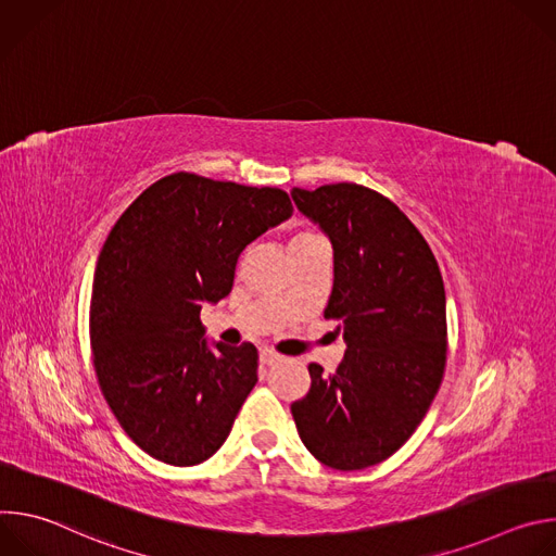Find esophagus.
<instances>
[{"label":"esophagus","mask_w":556,"mask_h":556,"mask_svg":"<svg viewBox=\"0 0 556 556\" xmlns=\"http://www.w3.org/2000/svg\"><path fill=\"white\" fill-rule=\"evenodd\" d=\"M260 361H262V365L270 367V365L279 363V361H281V356H279L277 352H273V350H262V352H260Z\"/></svg>","instance_id":"obj_1"}]
</instances>
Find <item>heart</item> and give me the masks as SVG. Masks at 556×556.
<instances>
[{"mask_svg":"<svg viewBox=\"0 0 556 556\" xmlns=\"http://www.w3.org/2000/svg\"><path fill=\"white\" fill-rule=\"evenodd\" d=\"M309 237H316V232H312V230H299L294 237H292V242H301V240H309Z\"/></svg>","mask_w":556,"mask_h":556,"instance_id":"b5f03b06","label":"heart"}]
</instances>
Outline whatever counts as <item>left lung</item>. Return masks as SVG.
<instances>
[{
  "label": "left lung",
  "mask_w": 556,
  "mask_h": 556,
  "mask_svg": "<svg viewBox=\"0 0 556 556\" xmlns=\"http://www.w3.org/2000/svg\"><path fill=\"white\" fill-rule=\"evenodd\" d=\"M296 208L334 249L326 319L348 345L334 374L309 363L292 403L305 448L330 468L361 470L399 451L427 416L446 365V299L438 262L389 198L354 182L292 189Z\"/></svg>",
  "instance_id": "8db88e82"
}]
</instances>
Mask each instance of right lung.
Wrapping results in <instances>:
<instances>
[{
  "instance_id": "1",
  "label": "right lung",
  "mask_w": 556,
  "mask_h": 556,
  "mask_svg": "<svg viewBox=\"0 0 556 556\" xmlns=\"http://www.w3.org/2000/svg\"><path fill=\"white\" fill-rule=\"evenodd\" d=\"M292 215L286 191L178 172L144 189L101 249L90 343L123 431L172 466L208 459L257 382V348H208L202 301L232 288L240 253Z\"/></svg>"
}]
</instances>
